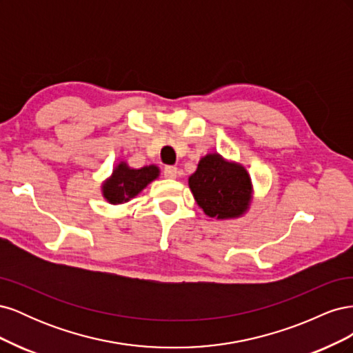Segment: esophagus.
Listing matches in <instances>:
<instances>
[{
  "label": "esophagus",
  "instance_id": "1",
  "mask_svg": "<svg viewBox=\"0 0 353 353\" xmlns=\"http://www.w3.org/2000/svg\"><path fill=\"white\" fill-rule=\"evenodd\" d=\"M163 175H165V178H170V179L176 178V175H178V168H176V166H165Z\"/></svg>",
  "mask_w": 353,
  "mask_h": 353
}]
</instances>
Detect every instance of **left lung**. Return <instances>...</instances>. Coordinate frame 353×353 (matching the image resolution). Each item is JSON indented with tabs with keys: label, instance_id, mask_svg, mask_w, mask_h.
I'll return each mask as SVG.
<instances>
[{
	"label": "left lung",
	"instance_id": "left-lung-1",
	"mask_svg": "<svg viewBox=\"0 0 353 353\" xmlns=\"http://www.w3.org/2000/svg\"><path fill=\"white\" fill-rule=\"evenodd\" d=\"M188 184L197 205L210 218H237L249 208L252 183L248 170L219 154L201 157Z\"/></svg>",
	"mask_w": 353,
	"mask_h": 353
}]
</instances>
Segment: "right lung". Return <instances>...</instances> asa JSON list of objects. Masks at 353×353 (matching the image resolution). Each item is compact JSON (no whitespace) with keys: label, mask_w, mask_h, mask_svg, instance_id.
I'll return each mask as SVG.
<instances>
[{"label":"right lung","mask_w":353,"mask_h":353,"mask_svg":"<svg viewBox=\"0 0 353 353\" xmlns=\"http://www.w3.org/2000/svg\"><path fill=\"white\" fill-rule=\"evenodd\" d=\"M157 176L159 168L154 165L131 169L126 163H119L114 168L112 178L103 184V196L112 205H121L135 197Z\"/></svg>","instance_id":"add662e5"}]
</instances>
